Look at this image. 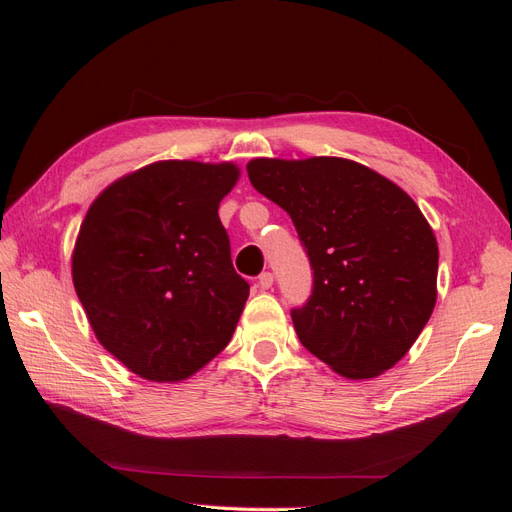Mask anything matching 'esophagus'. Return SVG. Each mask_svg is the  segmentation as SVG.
Here are the masks:
<instances>
[{"label":"esophagus","instance_id":"1","mask_svg":"<svg viewBox=\"0 0 512 512\" xmlns=\"http://www.w3.org/2000/svg\"><path fill=\"white\" fill-rule=\"evenodd\" d=\"M258 286H260L262 290H269V288L273 286V273H269V271L260 273V275H258Z\"/></svg>","mask_w":512,"mask_h":512}]
</instances>
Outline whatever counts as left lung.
<instances>
[{
	"instance_id": "8db88e82",
	"label": "left lung",
	"mask_w": 512,
	"mask_h": 512,
	"mask_svg": "<svg viewBox=\"0 0 512 512\" xmlns=\"http://www.w3.org/2000/svg\"><path fill=\"white\" fill-rule=\"evenodd\" d=\"M247 177L290 215L314 269L307 303L290 312L301 344L344 378L391 369L438 297V243L421 209L346 158H256Z\"/></svg>"
}]
</instances>
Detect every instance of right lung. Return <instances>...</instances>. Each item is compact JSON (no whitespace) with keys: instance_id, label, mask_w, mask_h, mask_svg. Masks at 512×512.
Instances as JSON below:
<instances>
[{"instance_id":"add662e5","label":"right lung","mask_w":512,"mask_h":512,"mask_svg":"<svg viewBox=\"0 0 512 512\" xmlns=\"http://www.w3.org/2000/svg\"><path fill=\"white\" fill-rule=\"evenodd\" d=\"M237 179L232 162H153L108 185L85 215L74 290L98 342L145 380L190 378L237 329L250 284L218 215Z\"/></svg>"}]
</instances>
